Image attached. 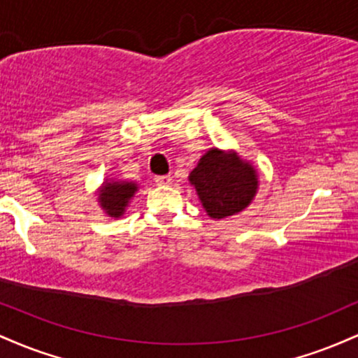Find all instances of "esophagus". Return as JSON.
I'll return each mask as SVG.
<instances>
[{"label":"esophagus","instance_id":"esophagus-1","mask_svg":"<svg viewBox=\"0 0 358 358\" xmlns=\"http://www.w3.org/2000/svg\"><path fill=\"white\" fill-rule=\"evenodd\" d=\"M171 180L173 178H171L170 175H162V176H156L155 182H156V185H170Z\"/></svg>","mask_w":358,"mask_h":358}]
</instances>
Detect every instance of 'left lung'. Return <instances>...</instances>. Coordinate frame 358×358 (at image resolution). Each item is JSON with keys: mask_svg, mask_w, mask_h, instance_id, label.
I'll list each match as a JSON object with an SVG mask.
<instances>
[{"mask_svg": "<svg viewBox=\"0 0 358 358\" xmlns=\"http://www.w3.org/2000/svg\"><path fill=\"white\" fill-rule=\"evenodd\" d=\"M205 212L225 219L244 210L257 192V173L249 162L234 151L212 148L188 176Z\"/></svg>", "mask_w": 358, "mask_h": 358, "instance_id": "obj_1", "label": "left lung"}]
</instances>
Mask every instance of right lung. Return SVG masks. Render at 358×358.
<instances>
[{
    "instance_id": "1",
    "label": "right lung",
    "mask_w": 358,
    "mask_h": 358,
    "mask_svg": "<svg viewBox=\"0 0 358 358\" xmlns=\"http://www.w3.org/2000/svg\"><path fill=\"white\" fill-rule=\"evenodd\" d=\"M138 190V185L133 182H104L99 190V203L109 217H121L127 203Z\"/></svg>"
}]
</instances>
